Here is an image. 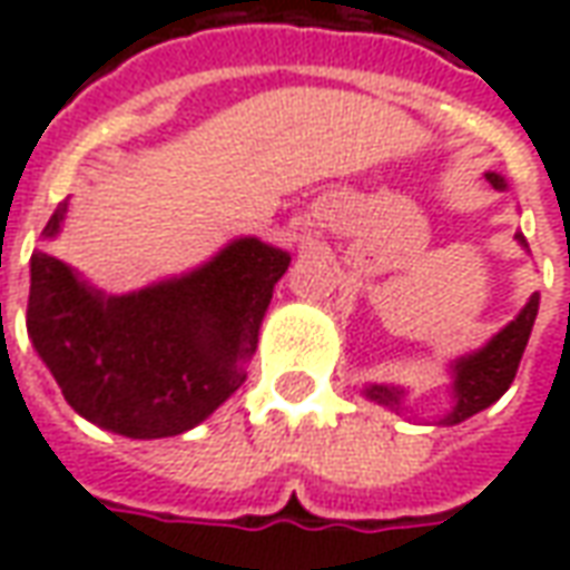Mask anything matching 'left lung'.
Instances as JSON below:
<instances>
[{"instance_id": "obj_1", "label": "left lung", "mask_w": 570, "mask_h": 570, "mask_svg": "<svg viewBox=\"0 0 570 570\" xmlns=\"http://www.w3.org/2000/svg\"><path fill=\"white\" fill-rule=\"evenodd\" d=\"M485 179L491 183V188L507 191V179L501 174L485 170ZM515 240L528 253V240L522 237V232H515ZM538 305L540 293H531L525 308L519 311L503 330L491 335L485 345L449 360V379H452V384H449V409L442 415H436L430 424H442V428L461 424V421L473 419L476 412L489 409L491 403H498L507 394V387L513 384L515 370H519V360L525 354L528 335H531V326H534V317H538ZM363 396L370 403L391 409L396 415H409L412 412L406 403L409 391L400 387V384L372 382L363 387Z\"/></svg>"}]
</instances>
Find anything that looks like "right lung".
<instances>
[{
  "label": "right lung",
  "instance_id": "obj_1",
  "mask_svg": "<svg viewBox=\"0 0 570 570\" xmlns=\"http://www.w3.org/2000/svg\"><path fill=\"white\" fill-rule=\"evenodd\" d=\"M63 200L30 259L27 333L81 419L128 440L179 436L247 379L289 253L235 237L191 272L106 293L51 253Z\"/></svg>",
  "mask_w": 570,
  "mask_h": 570
}]
</instances>
